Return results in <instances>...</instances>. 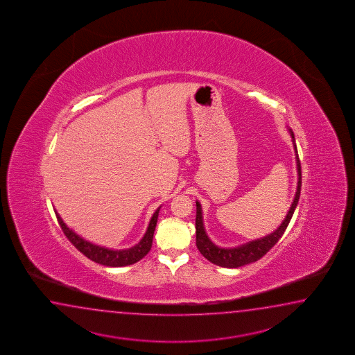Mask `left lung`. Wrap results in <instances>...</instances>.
Listing matches in <instances>:
<instances>
[{"label":"left lung","instance_id":"left-lung-1","mask_svg":"<svg viewBox=\"0 0 355 355\" xmlns=\"http://www.w3.org/2000/svg\"><path fill=\"white\" fill-rule=\"evenodd\" d=\"M291 132L292 142L295 147V155H296V165H297V175H299V181H297V190L295 194V199L292 202L290 210L287 213L284 222L277 230H275L271 234L259 238L256 241H250L248 243L242 244L236 248H220L213 243L204 230L202 224V211L200 202H196V219H195V228H196V247L200 250L204 257L210 261L211 263L220 266V267H227V268H236L242 267L244 264L256 262L259 258L263 257L264 254L271 250L275 244L277 243L278 239L284 236L286 228L288 223L291 220L293 211L297 207L299 202L300 193H301V164H300L299 153H297V147L295 144V136Z\"/></svg>","mask_w":355,"mask_h":355}]
</instances>
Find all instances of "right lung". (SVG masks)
<instances>
[{
    "mask_svg": "<svg viewBox=\"0 0 355 355\" xmlns=\"http://www.w3.org/2000/svg\"><path fill=\"white\" fill-rule=\"evenodd\" d=\"M159 211H160V208H157V210L153 213L150 224L147 227L146 233H145L144 238L139 241V244L133 245L131 248H127V250H108L105 247H101V245L85 241L82 236H78L76 232H73L67 227V224L63 222V219L58 214L56 210L55 214L59 225L63 230L65 236L69 239L70 243L83 253L85 257L94 261L96 263L103 264V266H108V267H122V266H130V264L139 262V259L145 257L151 250L153 233H155L156 223H157V218H159Z\"/></svg>",
    "mask_w": 355,
    "mask_h": 355,
    "instance_id": "obj_1",
    "label": "right lung"
}]
</instances>
